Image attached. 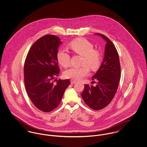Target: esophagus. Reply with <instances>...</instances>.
Returning <instances> with one entry per match:
<instances>
[{
    "label": "esophagus",
    "instance_id": "1",
    "mask_svg": "<svg viewBox=\"0 0 147 147\" xmlns=\"http://www.w3.org/2000/svg\"><path fill=\"white\" fill-rule=\"evenodd\" d=\"M77 82V81L76 80H72V79H71L70 80V83H71V84H74V83H76Z\"/></svg>",
    "mask_w": 147,
    "mask_h": 147
}]
</instances>
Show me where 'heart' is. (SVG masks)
I'll list each match as a JSON object with an SVG mask.
<instances>
[{"label": "heart", "instance_id": "obj_1", "mask_svg": "<svg viewBox=\"0 0 147 147\" xmlns=\"http://www.w3.org/2000/svg\"><path fill=\"white\" fill-rule=\"evenodd\" d=\"M71 49L76 53L83 57L80 67H71L65 70L64 76L72 80H80L88 75L89 68L92 70L98 69L102 62V56L98 49H94V45L86 39L80 38L69 43ZM58 63L64 68L69 66L70 57L65 49H59L56 54Z\"/></svg>", "mask_w": 147, "mask_h": 147}]
</instances>
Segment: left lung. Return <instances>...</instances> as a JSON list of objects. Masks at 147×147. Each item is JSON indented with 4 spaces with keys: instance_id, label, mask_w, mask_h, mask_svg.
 I'll return each instance as SVG.
<instances>
[{
    "instance_id": "left-lung-1",
    "label": "left lung",
    "mask_w": 147,
    "mask_h": 147,
    "mask_svg": "<svg viewBox=\"0 0 147 147\" xmlns=\"http://www.w3.org/2000/svg\"><path fill=\"white\" fill-rule=\"evenodd\" d=\"M106 41L102 63L92 80H97L96 85L85 84L81 95L85 103L95 110H100L109 105L114 98L121 78L119 54L115 45L105 35L95 34Z\"/></svg>"
}]
</instances>
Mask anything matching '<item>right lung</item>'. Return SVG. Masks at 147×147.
Listing matches in <instances>:
<instances>
[{
  "instance_id": "add662e5",
  "label": "right lung",
  "mask_w": 147,
  "mask_h": 147,
  "mask_svg": "<svg viewBox=\"0 0 147 147\" xmlns=\"http://www.w3.org/2000/svg\"><path fill=\"white\" fill-rule=\"evenodd\" d=\"M60 38L46 35L32 45L26 56L24 68V83L28 97L35 106L43 112L53 110L59 105L69 79H53L60 70L56 54L61 43Z\"/></svg>"
}]
</instances>
